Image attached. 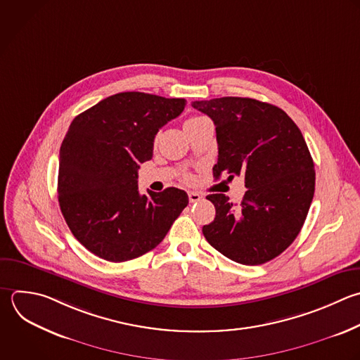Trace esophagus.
I'll use <instances>...</instances> for the list:
<instances>
[{"label": "esophagus", "mask_w": 360, "mask_h": 360, "mask_svg": "<svg viewBox=\"0 0 360 360\" xmlns=\"http://www.w3.org/2000/svg\"><path fill=\"white\" fill-rule=\"evenodd\" d=\"M188 200H190V202H198V201L202 200V195L195 193V191H190L188 193Z\"/></svg>", "instance_id": "esophagus-1"}]
</instances>
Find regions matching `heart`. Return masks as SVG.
Segmentation results:
<instances>
[{
  "label": "heart",
  "mask_w": 360,
  "mask_h": 360,
  "mask_svg": "<svg viewBox=\"0 0 360 360\" xmlns=\"http://www.w3.org/2000/svg\"><path fill=\"white\" fill-rule=\"evenodd\" d=\"M198 118H201V117H193V118H188V120L186 121V124H188V122H191V121H195V120H198Z\"/></svg>",
  "instance_id": "b5f03b06"
}]
</instances>
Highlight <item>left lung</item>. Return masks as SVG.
I'll return each instance as SVG.
<instances>
[{
    "mask_svg": "<svg viewBox=\"0 0 360 360\" xmlns=\"http://www.w3.org/2000/svg\"><path fill=\"white\" fill-rule=\"evenodd\" d=\"M215 125L218 162L214 177L245 179L239 205L210 194L215 218L202 226L208 243L228 259L256 266L284 252L300 233L314 190L315 170L294 121L278 107L253 98L194 101Z\"/></svg>",
    "mask_w": 360,
    "mask_h": 360,
    "instance_id": "8db88e82",
    "label": "left lung"
}]
</instances>
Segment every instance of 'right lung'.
Returning a JSON list of instances; mask_svg holds the SVG:
<instances>
[{
  "mask_svg": "<svg viewBox=\"0 0 360 360\" xmlns=\"http://www.w3.org/2000/svg\"><path fill=\"white\" fill-rule=\"evenodd\" d=\"M184 107V98L118 93L70 124L60 146L59 204L75 238L96 256L120 263L145 255L187 207V193L176 187L138 190L156 134Z\"/></svg>",
  "mask_w": 360,
  "mask_h": 360,
  "instance_id": "add662e5",
  "label": "right lung"
}]
</instances>
